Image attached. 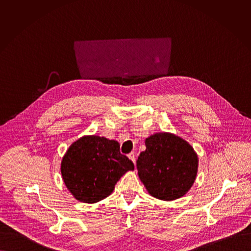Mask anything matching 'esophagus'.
Returning a JSON list of instances; mask_svg holds the SVG:
<instances>
[{
  "label": "esophagus",
  "instance_id": "34e87169",
  "mask_svg": "<svg viewBox=\"0 0 251 251\" xmlns=\"http://www.w3.org/2000/svg\"><path fill=\"white\" fill-rule=\"evenodd\" d=\"M127 156H128V158H129L133 163H135V152H134V151H131L130 153H128Z\"/></svg>",
  "mask_w": 251,
  "mask_h": 251
}]
</instances>
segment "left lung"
Returning a JSON list of instances; mask_svg holds the SVG:
<instances>
[{
	"instance_id": "8db88e82",
	"label": "left lung",
	"mask_w": 251,
	"mask_h": 251,
	"mask_svg": "<svg viewBox=\"0 0 251 251\" xmlns=\"http://www.w3.org/2000/svg\"><path fill=\"white\" fill-rule=\"evenodd\" d=\"M146 150L136 161L138 176L148 192L160 200L172 201L192 186L198 170V156L185 140L160 132L148 137Z\"/></svg>"
}]
</instances>
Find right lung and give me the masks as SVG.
Here are the masks:
<instances>
[{
  "instance_id": "add662e5",
  "label": "right lung",
  "mask_w": 251,
  "mask_h": 251,
  "mask_svg": "<svg viewBox=\"0 0 251 251\" xmlns=\"http://www.w3.org/2000/svg\"><path fill=\"white\" fill-rule=\"evenodd\" d=\"M133 169V162L121 153L120 144L96 135L72 144L61 164L68 189L78 201L89 204L106 198L121 177Z\"/></svg>"
}]
</instances>
